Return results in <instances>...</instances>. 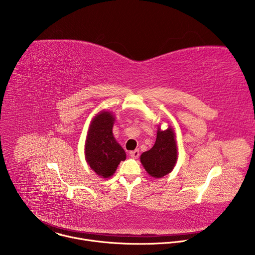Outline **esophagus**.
<instances>
[{
	"mask_svg": "<svg viewBox=\"0 0 255 255\" xmlns=\"http://www.w3.org/2000/svg\"><path fill=\"white\" fill-rule=\"evenodd\" d=\"M130 156L134 159L138 158L139 157V150L136 149V150H133V151H130Z\"/></svg>",
	"mask_w": 255,
	"mask_h": 255,
	"instance_id": "obj_1",
	"label": "esophagus"
}]
</instances>
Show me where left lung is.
Returning a JSON list of instances; mask_svg holds the SVG:
<instances>
[{"label":"left lung","instance_id":"obj_1","mask_svg":"<svg viewBox=\"0 0 255 255\" xmlns=\"http://www.w3.org/2000/svg\"><path fill=\"white\" fill-rule=\"evenodd\" d=\"M140 161L146 172L154 178H160L172 171L177 161V147L171 126L161 130L158 125L153 147L141 154Z\"/></svg>","mask_w":255,"mask_h":255}]
</instances>
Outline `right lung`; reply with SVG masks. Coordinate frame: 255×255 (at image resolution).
<instances>
[{
	"mask_svg": "<svg viewBox=\"0 0 255 255\" xmlns=\"http://www.w3.org/2000/svg\"><path fill=\"white\" fill-rule=\"evenodd\" d=\"M115 115L102 110L90 123L85 157L90 167L102 178L111 177L119 163L126 159V152L113 134Z\"/></svg>",
	"mask_w": 255,
	"mask_h": 255,
	"instance_id": "right-lung-1",
	"label": "right lung"
}]
</instances>
